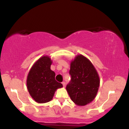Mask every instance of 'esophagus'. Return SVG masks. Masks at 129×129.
<instances>
[{
    "label": "esophagus",
    "mask_w": 129,
    "mask_h": 129,
    "mask_svg": "<svg viewBox=\"0 0 129 129\" xmlns=\"http://www.w3.org/2000/svg\"><path fill=\"white\" fill-rule=\"evenodd\" d=\"M62 84L63 87H66V82H63L62 83Z\"/></svg>",
    "instance_id": "esophagus-1"
}]
</instances>
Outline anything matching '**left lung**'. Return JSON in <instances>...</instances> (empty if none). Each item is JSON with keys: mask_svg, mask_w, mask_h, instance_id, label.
Segmentation results:
<instances>
[{"mask_svg": "<svg viewBox=\"0 0 129 129\" xmlns=\"http://www.w3.org/2000/svg\"><path fill=\"white\" fill-rule=\"evenodd\" d=\"M71 82L66 90L77 106H84L92 102L98 91L100 79L91 61L82 54H78L70 62Z\"/></svg>", "mask_w": 129, "mask_h": 129, "instance_id": "8db88e82", "label": "left lung"}]
</instances>
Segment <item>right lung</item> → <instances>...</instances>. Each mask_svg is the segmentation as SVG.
<instances>
[{"label":"right lung","instance_id":"right-lung-1","mask_svg":"<svg viewBox=\"0 0 129 129\" xmlns=\"http://www.w3.org/2000/svg\"><path fill=\"white\" fill-rule=\"evenodd\" d=\"M52 62L49 56H43L33 63L28 74V91L38 103H46L52 100L56 90L63 87L55 80V73L50 69Z\"/></svg>","mask_w":129,"mask_h":129}]
</instances>
